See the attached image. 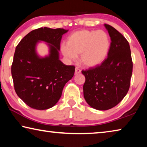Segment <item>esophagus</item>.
<instances>
[{
	"label": "esophagus",
	"mask_w": 147,
	"mask_h": 147,
	"mask_svg": "<svg viewBox=\"0 0 147 147\" xmlns=\"http://www.w3.org/2000/svg\"><path fill=\"white\" fill-rule=\"evenodd\" d=\"M81 73V70L80 69H79L78 68H76L75 69V71H74V74L76 75V74H78Z\"/></svg>",
	"instance_id": "esophagus-1"
}]
</instances>
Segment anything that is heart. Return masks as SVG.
<instances>
[{
  "instance_id": "b5f03b06",
  "label": "heart",
  "mask_w": 147,
  "mask_h": 147,
  "mask_svg": "<svg viewBox=\"0 0 147 147\" xmlns=\"http://www.w3.org/2000/svg\"><path fill=\"white\" fill-rule=\"evenodd\" d=\"M110 49V40L104 30H81L69 36L67 44L61 46L63 56L69 61L80 55L81 63L88 68L98 66L106 59Z\"/></svg>"
}]
</instances>
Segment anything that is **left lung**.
<instances>
[{
  "label": "left lung",
  "instance_id": "8db88e82",
  "mask_svg": "<svg viewBox=\"0 0 147 147\" xmlns=\"http://www.w3.org/2000/svg\"><path fill=\"white\" fill-rule=\"evenodd\" d=\"M104 26L111 41L108 58L100 65L82 71L86 77L84 98L98 110L112 108L123 100L130 88L133 68L128 41L113 27Z\"/></svg>",
  "mask_w": 147,
  "mask_h": 147
}]
</instances>
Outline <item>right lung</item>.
<instances>
[{"label":"right lung","mask_w":147,"mask_h":147,"mask_svg":"<svg viewBox=\"0 0 147 147\" xmlns=\"http://www.w3.org/2000/svg\"><path fill=\"white\" fill-rule=\"evenodd\" d=\"M67 32L47 27L34 30L16 47L11 65L15 91L32 108L43 110L56 105L65 84L73 78L75 67L59 60L61 39ZM41 41L49 47V54L44 57L36 51Z\"/></svg>","instance_id":"1"}]
</instances>
